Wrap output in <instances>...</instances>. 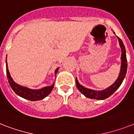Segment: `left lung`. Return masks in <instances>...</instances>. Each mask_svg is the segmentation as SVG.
<instances>
[{
  "mask_svg": "<svg viewBox=\"0 0 134 134\" xmlns=\"http://www.w3.org/2000/svg\"><path fill=\"white\" fill-rule=\"evenodd\" d=\"M114 34H115L114 32ZM119 44H120V48H121L122 54H121V67H120V71L118 76V79L116 80L112 85L109 87L105 90L103 91H96V90H90L88 88H85L82 85H80L78 82L77 78H76V87L79 90L81 93L86 96L87 98L92 99H96V100H104V99L107 98L111 96L116 90H118V87H120V85L123 81L124 78L125 77L126 74H127V57H126V50L125 47L124 46V44L121 39L118 37Z\"/></svg>",
  "mask_w": 134,
  "mask_h": 134,
  "instance_id": "1",
  "label": "left lung"
}]
</instances>
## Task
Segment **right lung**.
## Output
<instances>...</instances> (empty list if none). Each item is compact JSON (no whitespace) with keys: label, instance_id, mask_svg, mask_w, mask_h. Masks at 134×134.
I'll use <instances>...</instances> for the list:
<instances>
[{"label":"right lung","instance_id":"add662e5","mask_svg":"<svg viewBox=\"0 0 134 134\" xmlns=\"http://www.w3.org/2000/svg\"><path fill=\"white\" fill-rule=\"evenodd\" d=\"M58 69L59 68H57L55 71V75L57 74ZM6 72H7V76L8 78V82L9 83V85L11 86L12 89L14 90V92L20 97L27 99L29 100L36 101L44 98L49 94L50 92H52V90L54 88V84L51 86L44 87L40 89V90H31V89H29L27 87H23V86L18 85L14 82L12 78L11 77L9 71L8 70V67H7V59H6Z\"/></svg>","mask_w":134,"mask_h":134}]
</instances>
